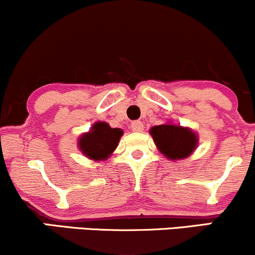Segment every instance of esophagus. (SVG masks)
I'll return each mask as SVG.
<instances>
[{"label":"esophagus","mask_w":255,"mask_h":255,"mask_svg":"<svg viewBox=\"0 0 255 255\" xmlns=\"http://www.w3.org/2000/svg\"><path fill=\"white\" fill-rule=\"evenodd\" d=\"M130 128L134 131H141L144 129V124L141 121H133L130 125Z\"/></svg>","instance_id":"34e87169"}]
</instances>
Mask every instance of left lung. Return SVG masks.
I'll use <instances>...</instances> for the list:
<instances>
[{
    "instance_id": "1",
    "label": "left lung",
    "mask_w": 255,
    "mask_h": 255,
    "mask_svg": "<svg viewBox=\"0 0 255 255\" xmlns=\"http://www.w3.org/2000/svg\"><path fill=\"white\" fill-rule=\"evenodd\" d=\"M150 134L158 151L172 162L186 159L198 147L197 131L189 127L168 122L151 127Z\"/></svg>"
}]
</instances>
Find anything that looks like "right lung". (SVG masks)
Wrapping results in <instances>:
<instances>
[{
	"label": "right lung",
	"mask_w": 255,
	"mask_h": 255,
	"mask_svg": "<svg viewBox=\"0 0 255 255\" xmlns=\"http://www.w3.org/2000/svg\"><path fill=\"white\" fill-rule=\"evenodd\" d=\"M124 130L121 128H111L107 122L98 121L89 131L81 134L78 139V147L91 160H107L116 150Z\"/></svg>",
	"instance_id": "obj_1"
}]
</instances>
